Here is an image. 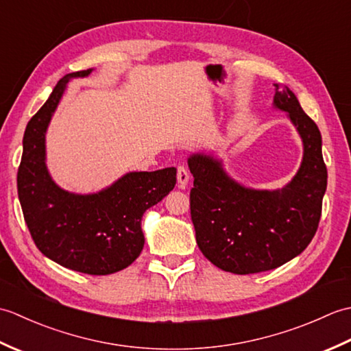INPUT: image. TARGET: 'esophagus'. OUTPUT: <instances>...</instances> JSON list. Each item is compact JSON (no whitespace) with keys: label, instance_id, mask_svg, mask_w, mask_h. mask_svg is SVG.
<instances>
[{"label":"esophagus","instance_id":"1","mask_svg":"<svg viewBox=\"0 0 351 351\" xmlns=\"http://www.w3.org/2000/svg\"><path fill=\"white\" fill-rule=\"evenodd\" d=\"M176 178H178V187H180V189H185V187H187L189 180H190V173H189L187 169H185L184 166L178 167V175H176Z\"/></svg>","mask_w":351,"mask_h":351}]
</instances>
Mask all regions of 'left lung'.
<instances>
[{"label": "left lung", "instance_id": "8db88e82", "mask_svg": "<svg viewBox=\"0 0 351 351\" xmlns=\"http://www.w3.org/2000/svg\"><path fill=\"white\" fill-rule=\"evenodd\" d=\"M276 86L274 107L287 111L303 140L302 166L282 190H252L235 182L221 161L195 154L189 167L191 221L204 256L225 271L273 270L308 247L322 217L327 169L322 134L288 87Z\"/></svg>", "mask_w": 351, "mask_h": 351}]
</instances>
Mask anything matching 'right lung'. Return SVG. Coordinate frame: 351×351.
Masks as SVG:
<instances>
[{
  "instance_id": "add662e5",
  "label": "right lung",
  "mask_w": 351,
  "mask_h": 351,
  "mask_svg": "<svg viewBox=\"0 0 351 351\" xmlns=\"http://www.w3.org/2000/svg\"><path fill=\"white\" fill-rule=\"evenodd\" d=\"M64 75L29 119L18 169V196L34 244L45 256L73 271L106 276L131 265L143 250L141 217L173 190L176 169L131 171L95 195H73L51 180L45 132L71 78Z\"/></svg>"
}]
</instances>
